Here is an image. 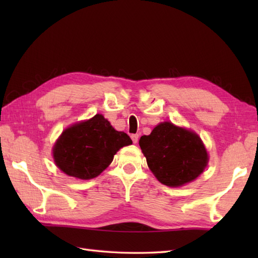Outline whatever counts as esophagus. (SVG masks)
Listing matches in <instances>:
<instances>
[{"label":"esophagus","mask_w":258,"mask_h":258,"mask_svg":"<svg viewBox=\"0 0 258 258\" xmlns=\"http://www.w3.org/2000/svg\"><path fill=\"white\" fill-rule=\"evenodd\" d=\"M131 139H132L133 143L136 144L139 142V134H132V135H131Z\"/></svg>","instance_id":"1"}]
</instances>
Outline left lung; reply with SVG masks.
Here are the masks:
<instances>
[{
    "label": "left lung",
    "instance_id": "1",
    "mask_svg": "<svg viewBox=\"0 0 258 258\" xmlns=\"http://www.w3.org/2000/svg\"><path fill=\"white\" fill-rule=\"evenodd\" d=\"M139 144L153 174L172 187L194 180L207 165V152L199 135L172 123L158 124Z\"/></svg>",
    "mask_w": 258,
    "mask_h": 258
}]
</instances>
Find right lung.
<instances>
[{"instance_id": "add662e5", "label": "right lung", "mask_w": 258, "mask_h": 258, "mask_svg": "<svg viewBox=\"0 0 258 258\" xmlns=\"http://www.w3.org/2000/svg\"><path fill=\"white\" fill-rule=\"evenodd\" d=\"M132 144L124 132H117L103 115L67 128L54 145L58 168L69 176L91 179L100 175L123 146Z\"/></svg>"}]
</instances>
